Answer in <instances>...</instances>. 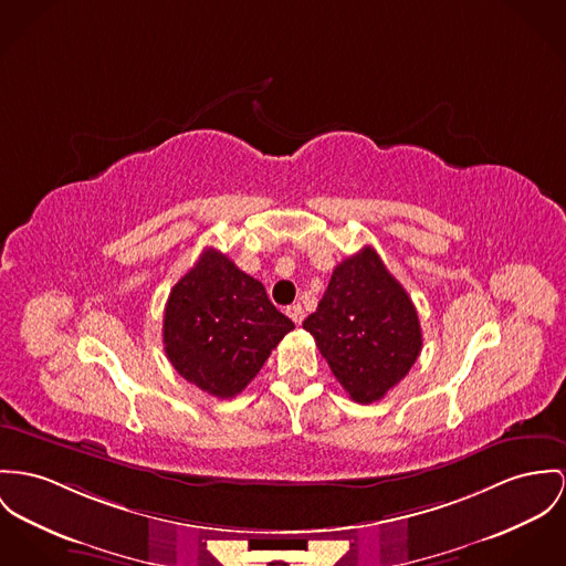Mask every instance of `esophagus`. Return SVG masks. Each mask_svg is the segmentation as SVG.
Masks as SVG:
<instances>
[{"label":"esophagus","instance_id":"obj_1","mask_svg":"<svg viewBox=\"0 0 566 566\" xmlns=\"http://www.w3.org/2000/svg\"><path fill=\"white\" fill-rule=\"evenodd\" d=\"M286 314H289V318H291L293 323H297V325L304 321L305 316L304 307L300 304L289 305V307H286Z\"/></svg>","mask_w":566,"mask_h":566}]
</instances>
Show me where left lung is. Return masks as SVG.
Instances as JSON below:
<instances>
[{
	"label": "left lung",
	"instance_id": "left-lung-1",
	"mask_svg": "<svg viewBox=\"0 0 566 566\" xmlns=\"http://www.w3.org/2000/svg\"><path fill=\"white\" fill-rule=\"evenodd\" d=\"M304 329L338 384L361 405L381 400L422 350L416 305L370 245L334 269Z\"/></svg>",
	"mask_w": 566,
	"mask_h": 566
}]
</instances>
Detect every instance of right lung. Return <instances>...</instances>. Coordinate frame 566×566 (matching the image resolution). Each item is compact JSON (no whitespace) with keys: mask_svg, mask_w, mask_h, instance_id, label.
<instances>
[{"mask_svg":"<svg viewBox=\"0 0 566 566\" xmlns=\"http://www.w3.org/2000/svg\"><path fill=\"white\" fill-rule=\"evenodd\" d=\"M291 329L293 321L269 302L259 280L207 248L170 291L164 348L182 379L232 398Z\"/></svg>","mask_w":566,"mask_h":566,"instance_id":"right-lung-1","label":"right lung"}]
</instances>
